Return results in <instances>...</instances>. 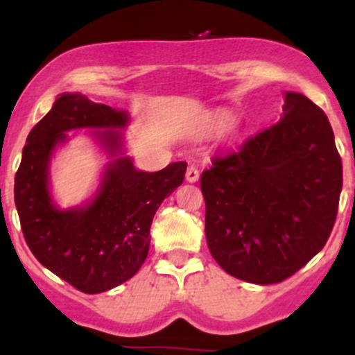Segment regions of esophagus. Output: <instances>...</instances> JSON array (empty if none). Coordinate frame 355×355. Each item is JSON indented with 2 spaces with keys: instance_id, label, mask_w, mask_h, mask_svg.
<instances>
[{
  "instance_id": "34e87169",
  "label": "esophagus",
  "mask_w": 355,
  "mask_h": 355,
  "mask_svg": "<svg viewBox=\"0 0 355 355\" xmlns=\"http://www.w3.org/2000/svg\"><path fill=\"white\" fill-rule=\"evenodd\" d=\"M185 178H187V182H190V183L197 182V180H198V178H200V172H198V168H197V166L190 165V166H189V168H187Z\"/></svg>"
}]
</instances>
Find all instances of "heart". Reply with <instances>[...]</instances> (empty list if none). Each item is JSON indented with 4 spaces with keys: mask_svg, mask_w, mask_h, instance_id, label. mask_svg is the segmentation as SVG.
Masks as SVG:
<instances>
[{
    "mask_svg": "<svg viewBox=\"0 0 355 355\" xmlns=\"http://www.w3.org/2000/svg\"><path fill=\"white\" fill-rule=\"evenodd\" d=\"M232 121H234V116H232L230 113H227V112L218 113V115H217V128H220V130L229 128V126L232 125Z\"/></svg>",
    "mask_w": 355,
    "mask_h": 355,
    "instance_id": "obj_1",
    "label": "heart"
}]
</instances>
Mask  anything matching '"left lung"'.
<instances>
[{
    "label": "left lung",
    "mask_w": 355,
    "mask_h": 355,
    "mask_svg": "<svg viewBox=\"0 0 355 355\" xmlns=\"http://www.w3.org/2000/svg\"><path fill=\"white\" fill-rule=\"evenodd\" d=\"M279 123L203 170L205 235L227 274L279 284L324 248L336 223L342 160L332 126L300 93H285Z\"/></svg>",
    "instance_id": "obj_1"
}]
</instances>
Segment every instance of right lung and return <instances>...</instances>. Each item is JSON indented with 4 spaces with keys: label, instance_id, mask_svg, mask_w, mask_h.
I'll return each mask as SVG.
<instances>
[{
    "label": "right lung",
    "instance_id": "obj_1",
    "mask_svg": "<svg viewBox=\"0 0 355 355\" xmlns=\"http://www.w3.org/2000/svg\"><path fill=\"white\" fill-rule=\"evenodd\" d=\"M128 115L80 93H67L33 126L15 177V203L28 247L42 266L85 294L126 282L144 266L155 211L185 178L187 164L140 172L121 157ZM75 128H107L99 137L116 158L96 200L83 209L58 211L47 191V164L54 146Z\"/></svg>",
    "mask_w": 355,
    "mask_h": 355
}]
</instances>
